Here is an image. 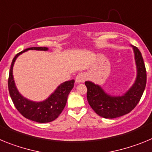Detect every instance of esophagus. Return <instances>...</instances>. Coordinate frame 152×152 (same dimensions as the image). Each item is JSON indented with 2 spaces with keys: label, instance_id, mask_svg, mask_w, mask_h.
Here are the masks:
<instances>
[{
  "label": "esophagus",
  "instance_id": "34e87169",
  "mask_svg": "<svg viewBox=\"0 0 152 152\" xmlns=\"http://www.w3.org/2000/svg\"><path fill=\"white\" fill-rule=\"evenodd\" d=\"M87 78V75H86L85 73L84 72H80V73L77 74V75L76 76V82L77 83H81V82H84V80H86Z\"/></svg>",
  "mask_w": 152,
  "mask_h": 152
}]
</instances>
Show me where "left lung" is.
Listing matches in <instances>:
<instances>
[{
	"instance_id": "left-lung-1",
	"label": "left lung",
	"mask_w": 152,
	"mask_h": 152,
	"mask_svg": "<svg viewBox=\"0 0 152 152\" xmlns=\"http://www.w3.org/2000/svg\"><path fill=\"white\" fill-rule=\"evenodd\" d=\"M137 66V77L135 84L123 96H112L107 94L100 86L86 81L88 88L87 99L96 114L106 119L119 117L131 112L140 101L147 81V75L142 53L133 47Z\"/></svg>"
}]
</instances>
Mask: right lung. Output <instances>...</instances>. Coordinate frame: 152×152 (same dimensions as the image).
<instances>
[{
  "label": "right lung",
  "instance_id": "add662e5",
  "mask_svg": "<svg viewBox=\"0 0 152 152\" xmlns=\"http://www.w3.org/2000/svg\"><path fill=\"white\" fill-rule=\"evenodd\" d=\"M32 50H48L46 47H31L19 52L13 58L8 77V90L13 104L21 115L32 121L40 123H49L59 116L64 110L70 91L74 87L75 80H68L58 87L55 92L43 102L36 103L30 101L19 94L13 77V66L17 57L23 52Z\"/></svg>",
  "mask_w": 152,
  "mask_h": 152
}]
</instances>
